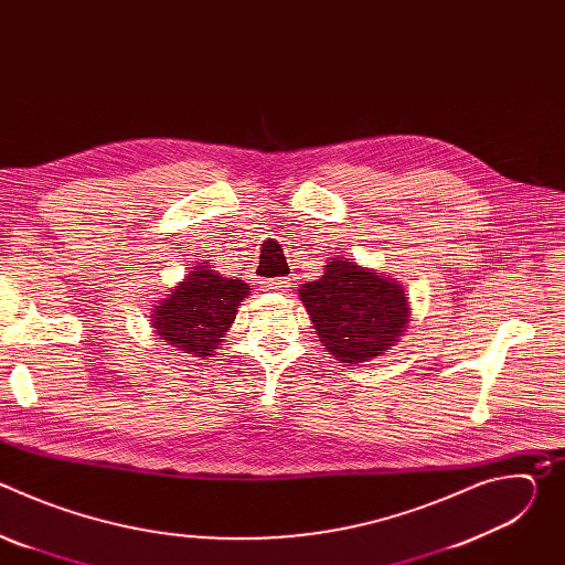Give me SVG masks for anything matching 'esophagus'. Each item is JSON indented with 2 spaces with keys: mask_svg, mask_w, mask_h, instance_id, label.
<instances>
[{
  "mask_svg": "<svg viewBox=\"0 0 565 565\" xmlns=\"http://www.w3.org/2000/svg\"><path fill=\"white\" fill-rule=\"evenodd\" d=\"M264 290H270V292H286L290 288V279L286 277H275V279H264L259 281Z\"/></svg>",
  "mask_w": 565,
  "mask_h": 565,
  "instance_id": "34e87169",
  "label": "esophagus"
}]
</instances>
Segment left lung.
Listing matches in <instances>:
<instances>
[{
  "label": "left lung",
  "instance_id": "left-lung-1",
  "mask_svg": "<svg viewBox=\"0 0 565 565\" xmlns=\"http://www.w3.org/2000/svg\"><path fill=\"white\" fill-rule=\"evenodd\" d=\"M299 297L319 342L347 364L382 355L409 321L405 288L342 257L327 264L324 277L303 284Z\"/></svg>",
  "mask_w": 565,
  "mask_h": 565
}]
</instances>
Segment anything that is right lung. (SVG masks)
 <instances>
[{
	"instance_id": "right-lung-1",
	"label": "right lung",
	"mask_w": 565,
	"mask_h": 565,
	"mask_svg": "<svg viewBox=\"0 0 565 565\" xmlns=\"http://www.w3.org/2000/svg\"><path fill=\"white\" fill-rule=\"evenodd\" d=\"M248 292L250 286L241 279H227L210 266H196L163 303L151 310V329L177 351L207 358L234 324L236 308Z\"/></svg>"
}]
</instances>
